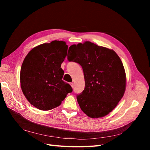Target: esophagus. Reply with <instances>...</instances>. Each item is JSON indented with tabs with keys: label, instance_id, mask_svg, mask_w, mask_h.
Segmentation results:
<instances>
[{
	"label": "esophagus",
	"instance_id": "esophagus-1",
	"mask_svg": "<svg viewBox=\"0 0 150 150\" xmlns=\"http://www.w3.org/2000/svg\"><path fill=\"white\" fill-rule=\"evenodd\" d=\"M70 86H71V87H72V88H74V84L73 83H70Z\"/></svg>",
	"mask_w": 150,
	"mask_h": 150
}]
</instances>
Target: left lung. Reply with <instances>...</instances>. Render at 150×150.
<instances>
[{"mask_svg": "<svg viewBox=\"0 0 150 150\" xmlns=\"http://www.w3.org/2000/svg\"><path fill=\"white\" fill-rule=\"evenodd\" d=\"M68 57L83 68L85 88L76 99L82 111L88 117H103L111 112L123 97L126 89V74L123 63L111 49L90 41L72 45ZM68 52V53H69Z\"/></svg>", "mask_w": 150, "mask_h": 150, "instance_id": "left-lung-1", "label": "left lung"}]
</instances>
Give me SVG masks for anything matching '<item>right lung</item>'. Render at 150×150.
<instances>
[{
	"instance_id": "1",
	"label": "right lung",
	"mask_w": 150,
	"mask_h": 150,
	"mask_svg": "<svg viewBox=\"0 0 150 150\" xmlns=\"http://www.w3.org/2000/svg\"><path fill=\"white\" fill-rule=\"evenodd\" d=\"M68 46L62 41L39 45L25 57L20 73L21 86L27 100L36 108L48 111L59 106L70 85L62 80L61 68L67 56Z\"/></svg>"
}]
</instances>
